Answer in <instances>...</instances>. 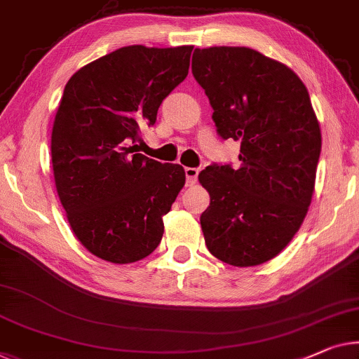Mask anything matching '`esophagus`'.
Wrapping results in <instances>:
<instances>
[{
  "instance_id": "1",
  "label": "esophagus",
  "mask_w": 359,
  "mask_h": 359,
  "mask_svg": "<svg viewBox=\"0 0 359 359\" xmlns=\"http://www.w3.org/2000/svg\"><path fill=\"white\" fill-rule=\"evenodd\" d=\"M184 173H186V184L194 186L197 183V175H199V170L188 167V168H184Z\"/></svg>"
}]
</instances>
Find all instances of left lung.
<instances>
[{
	"label": "left lung",
	"mask_w": 359,
	"mask_h": 359,
	"mask_svg": "<svg viewBox=\"0 0 359 359\" xmlns=\"http://www.w3.org/2000/svg\"><path fill=\"white\" fill-rule=\"evenodd\" d=\"M192 74L220 137L241 142L240 168L214 163L199 173L210 196L201 215L207 249L230 266H259L293 240L313 199L322 137L308 89L246 46L196 48Z\"/></svg>",
	"instance_id": "obj_1"
}]
</instances>
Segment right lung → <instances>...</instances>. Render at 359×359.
Wrapping results in <instances>:
<instances>
[{
    "label": "right lung",
    "mask_w": 359,
    "mask_h": 359,
    "mask_svg": "<svg viewBox=\"0 0 359 359\" xmlns=\"http://www.w3.org/2000/svg\"><path fill=\"white\" fill-rule=\"evenodd\" d=\"M191 51L123 46L65 87L51 131L55 184L76 238L103 261H141L162 241L184 168L137 154V142L188 76Z\"/></svg>",
    "instance_id": "right-lung-1"
}]
</instances>
